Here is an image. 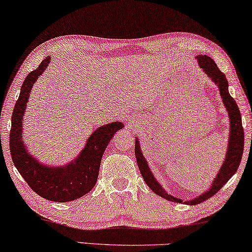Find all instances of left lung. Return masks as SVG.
<instances>
[{"label":"left lung","instance_id":"8db88e82","mask_svg":"<svg viewBox=\"0 0 252 252\" xmlns=\"http://www.w3.org/2000/svg\"><path fill=\"white\" fill-rule=\"evenodd\" d=\"M197 60H198V64L199 66L203 68V71L219 86L220 96H222L223 102L225 104L226 110L230 116L231 131L229 149H227L225 161H224L222 168H220L219 171L218 177L215 178L211 188L208 189L206 192L200 195L199 197H197L195 199L186 202V204L189 205L199 204L204 202V200L211 198L212 196H214L215 193L229 181L230 178L234 175L235 171H237L239 168L243 154V148H245V131H243L242 127L241 114H240L237 102H235V100L230 95L229 90H227V80L225 75H224L223 72L220 71L218 65L215 64V62L213 61L211 57H208L206 55H200L197 57ZM135 157H136V162L143 179H144L146 185H148L157 195L163 197V198L170 200V202L183 203L181 199L175 198L173 196L166 193L163 189L161 188V186L158 184L156 178L153 177L152 172H151V170L149 169L148 162L145 161L141 150H139L137 139L136 142H135Z\"/></svg>","mask_w":252,"mask_h":252}]
</instances>
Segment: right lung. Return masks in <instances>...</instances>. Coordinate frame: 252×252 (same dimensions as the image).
I'll return each mask as SVG.
<instances>
[{"label": "right lung", "mask_w": 252, "mask_h": 252, "mask_svg": "<svg viewBox=\"0 0 252 252\" xmlns=\"http://www.w3.org/2000/svg\"><path fill=\"white\" fill-rule=\"evenodd\" d=\"M49 61L50 57H46L38 68L30 72L23 81L11 117L10 152L15 168L34 192L52 202L64 203L80 198L94 187L104 150L114 134L124 125L111 123L96 129L89 137L86 148L75 158L74 163L64 168H48L30 156L21 139L22 116L33 83L45 71Z\"/></svg>", "instance_id": "add662e5"}]
</instances>
